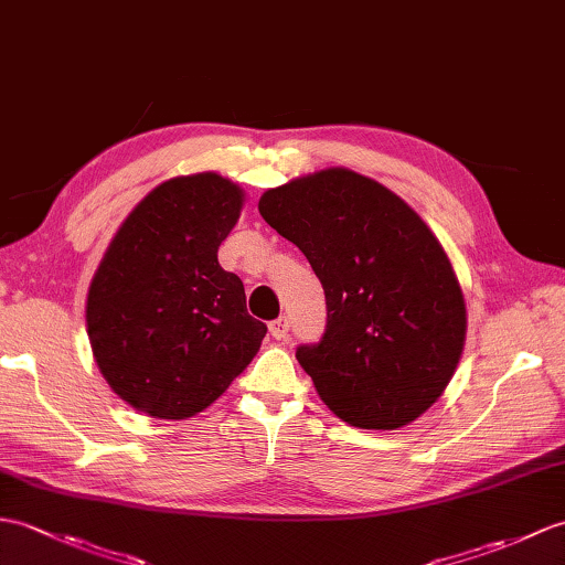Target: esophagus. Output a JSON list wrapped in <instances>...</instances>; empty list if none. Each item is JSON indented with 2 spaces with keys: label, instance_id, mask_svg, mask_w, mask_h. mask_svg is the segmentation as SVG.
Returning <instances> with one entry per match:
<instances>
[{
  "label": "esophagus",
  "instance_id": "1",
  "mask_svg": "<svg viewBox=\"0 0 565 565\" xmlns=\"http://www.w3.org/2000/svg\"><path fill=\"white\" fill-rule=\"evenodd\" d=\"M269 332L274 339H286L288 337V320L277 318L274 322H269Z\"/></svg>",
  "mask_w": 565,
  "mask_h": 565
}]
</instances>
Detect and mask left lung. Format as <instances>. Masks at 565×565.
<instances>
[{"label": "left lung", "instance_id": "obj_1", "mask_svg": "<svg viewBox=\"0 0 565 565\" xmlns=\"http://www.w3.org/2000/svg\"><path fill=\"white\" fill-rule=\"evenodd\" d=\"M257 209L324 288L327 330L296 359L330 412L371 430L426 414L462 359L467 308L424 218L349 168L288 180L262 194Z\"/></svg>", "mask_w": 565, "mask_h": 565}]
</instances>
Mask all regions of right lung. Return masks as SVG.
<instances>
[{
    "mask_svg": "<svg viewBox=\"0 0 565 565\" xmlns=\"http://www.w3.org/2000/svg\"><path fill=\"white\" fill-rule=\"evenodd\" d=\"M245 190L218 173L161 182L132 209L86 296V332L105 383L153 418H190L255 359L265 322L218 265Z\"/></svg>",
    "mask_w": 565,
    "mask_h": 565,
    "instance_id": "obj_1",
    "label": "right lung"
}]
</instances>
